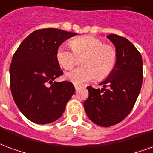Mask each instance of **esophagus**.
<instances>
[{
    "instance_id": "obj_1",
    "label": "esophagus",
    "mask_w": 153,
    "mask_h": 153,
    "mask_svg": "<svg viewBox=\"0 0 153 153\" xmlns=\"http://www.w3.org/2000/svg\"><path fill=\"white\" fill-rule=\"evenodd\" d=\"M80 87H81V86H79V85H75V89H76V90H79V89H80Z\"/></svg>"
}]
</instances>
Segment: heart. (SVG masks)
<instances>
[{"label": "heart", "mask_w": 153, "mask_h": 153, "mask_svg": "<svg viewBox=\"0 0 153 153\" xmlns=\"http://www.w3.org/2000/svg\"><path fill=\"white\" fill-rule=\"evenodd\" d=\"M72 49L61 45L56 52V59L61 67L71 69L77 63V56L83 57L82 65L66 74V78L75 85H81L95 79L102 80L108 76L117 61V51L111 45L92 36L74 39Z\"/></svg>", "instance_id": "obj_1"}]
</instances>
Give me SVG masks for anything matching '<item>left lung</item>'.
<instances>
[{
	"instance_id": "obj_1",
	"label": "left lung",
	"mask_w": 153,
	"mask_h": 153,
	"mask_svg": "<svg viewBox=\"0 0 153 153\" xmlns=\"http://www.w3.org/2000/svg\"><path fill=\"white\" fill-rule=\"evenodd\" d=\"M117 53V61L112 73L100 82L101 90L87 86L89 97L84 102L85 111L91 121L109 127L126 117L135 103L143 83L142 56L135 46L125 37L111 34Z\"/></svg>"
}]
</instances>
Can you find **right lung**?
<instances>
[{"label": "right lung", "mask_w": 153, "mask_h": 153, "mask_svg": "<svg viewBox=\"0 0 153 153\" xmlns=\"http://www.w3.org/2000/svg\"><path fill=\"white\" fill-rule=\"evenodd\" d=\"M76 35L56 28L36 30L14 53L10 67L11 93L20 112L34 123L44 125L58 120L75 92L71 82L53 81L63 74L57 50Z\"/></svg>", "instance_id": "right-lung-1"}]
</instances>
